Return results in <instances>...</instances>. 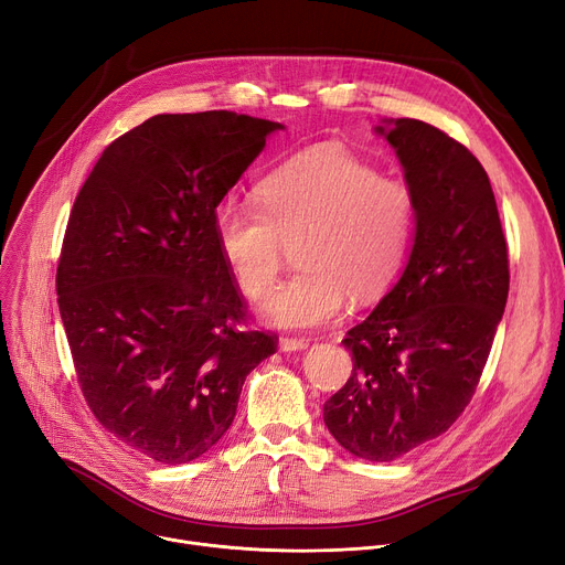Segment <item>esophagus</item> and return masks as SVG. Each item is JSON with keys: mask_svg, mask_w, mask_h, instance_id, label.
<instances>
[{"mask_svg": "<svg viewBox=\"0 0 565 565\" xmlns=\"http://www.w3.org/2000/svg\"><path fill=\"white\" fill-rule=\"evenodd\" d=\"M307 348H309L307 338H281V341H279L281 352H302Z\"/></svg>", "mask_w": 565, "mask_h": 565, "instance_id": "1", "label": "esophagus"}]
</instances>
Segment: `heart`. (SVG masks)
<instances>
[{
  "mask_svg": "<svg viewBox=\"0 0 565 565\" xmlns=\"http://www.w3.org/2000/svg\"><path fill=\"white\" fill-rule=\"evenodd\" d=\"M258 209L227 202L213 217L215 243L249 297L268 295L286 247L299 273L263 305L284 329L322 327L382 295L397 275L416 220L408 185L365 161L320 145L295 154L258 185Z\"/></svg>",
  "mask_w": 565,
  "mask_h": 565,
  "instance_id": "heart-1",
  "label": "heart"
}]
</instances>
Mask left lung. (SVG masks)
Segmentation results:
<instances>
[{"instance_id":"obj_1","label":"left lung","mask_w":565,"mask_h":565,"mask_svg":"<svg viewBox=\"0 0 565 565\" xmlns=\"http://www.w3.org/2000/svg\"><path fill=\"white\" fill-rule=\"evenodd\" d=\"M374 131L402 163L416 234L397 284L348 331L354 367L322 418L356 459L393 461L472 399L507 307L509 254L491 181L461 142L411 118Z\"/></svg>"}]
</instances>
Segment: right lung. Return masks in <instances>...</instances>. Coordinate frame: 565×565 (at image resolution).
<instances>
[{
    "mask_svg": "<svg viewBox=\"0 0 565 565\" xmlns=\"http://www.w3.org/2000/svg\"><path fill=\"white\" fill-rule=\"evenodd\" d=\"M279 122L166 113L113 140L74 200L58 311L95 418L142 457L200 459L234 423L277 338L247 320L215 209Z\"/></svg>",
    "mask_w": 565,
    "mask_h": 565,
    "instance_id": "right-lung-1",
    "label": "right lung"
}]
</instances>
